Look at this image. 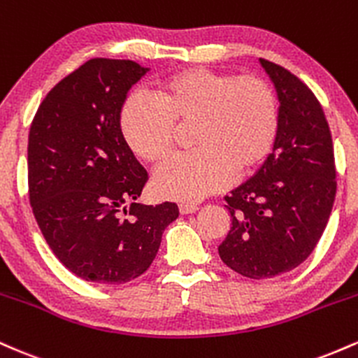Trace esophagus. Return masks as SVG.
Wrapping results in <instances>:
<instances>
[{"label":"esophagus","instance_id":"34e87169","mask_svg":"<svg viewBox=\"0 0 358 358\" xmlns=\"http://www.w3.org/2000/svg\"><path fill=\"white\" fill-rule=\"evenodd\" d=\"M199 210V205L196 203H188V202H182L180 203V213H193Z\"/></svg>","mask_w":358,"mask_h":358}]
</instances>
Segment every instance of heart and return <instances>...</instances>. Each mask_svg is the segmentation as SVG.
<instances>
[{"mask_svg":"<svg viewBox=\"0 0 358 358\" xmlns=\"http://www.w3.org/2000/svg\"><path fill=\"white\" fill-rule=\"evenodd\" d=\"M187 124L193 150L155 175V190L166 199L200 200L222 190L234 171L261 165L278 136L276 94L257 76L187 69L156 82L151 99L127 97L119 116L127 146L151 165L165 162L176 127Z\"/></svg>","mask_w":358,"mask_h":358,"instance_id":"b5f03b06","label":"heart"}]
</instances>
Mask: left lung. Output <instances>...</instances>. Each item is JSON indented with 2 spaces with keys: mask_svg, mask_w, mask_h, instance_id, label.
<instances>
[{
  "mask_svg": "<svg viewBox=\"0 0 358 358\" xmlns=\"http://www.w3.org/2000/svg\"><path fill=\"white\" fill-rule=\"evenodd\" d=\"M276 85L279 127L273 153L252 178L224 196L231 231L219 256L249 279L298 268L313 252L336 193L331 133L323 108L303 80L261 59Z\"/></svg>",
  "mask_w": 358,
  "mask_h": 358,
  "instance_id": "1",
  "label": "left lung"
}]
</instances>
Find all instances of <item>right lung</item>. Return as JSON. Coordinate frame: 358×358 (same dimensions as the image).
<instances>
[{"mask_svg": "<svg viewBox=\"0 0 358 358\" xmlns=\"http://www.w3.org/2000/svg\"><path fill=\"white\" fill-rule=\"evenodd\" d=\"M148 72L92 59L45 96L28 134V199L52 252L84 281L141 276L178 205L134 202L148 182L119 126L127 90Z\"/></svg>", "mask_w": 358, "mask_h": 358, "instance_id": "add662e5", "label": "right lung"}]
</instances>
